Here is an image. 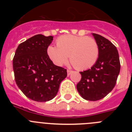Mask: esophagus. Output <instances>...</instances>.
I'll return each instance as SVG.
<instances>
[{"label": "esophagus", "mask_w": 132, "mask_h": 132, "mask_svg": "<svg viewBox=\"0 0 132 132\" xmlns=\"http://www.w3.org/2000/svg\"><path fill=\"white\" fill-rule=\"evenodd\" d=\"M67 75H68V76H69L72 73H73V71H71V70H69V69H67Z\"/></svg>", "instance_id": "1"}]
</instances>
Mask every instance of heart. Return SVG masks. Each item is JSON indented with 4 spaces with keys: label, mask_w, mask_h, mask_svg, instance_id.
<instances>
[{
    "label": "heart",
    "mask_w": 132,
    "mask_h": 132,
    "mask_svg": "<svg viewBox=\"0 0 132 132\" xmlns=\"http://www.w3.org/2000/svg\"><path fill=\"white\" fill-rule=\"evenodd\" d=\"M57 47L49 45L47 54L57 66L68 61L79 70H86L96 63L99 56V45L95 39L88 36L64 35L56 40Z\"/></svg>",
    "instance_id": "heart-1"
}]
</instances>
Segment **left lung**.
Listing matches in <instances>:
<instances>
[{
	"instance_id": "left-lung-1",
	"label": "left lung",
	"mask_w": 132,
	"mask_h": 132,
	"mask_svg": "<svg viewBox=\"0 0 132 132\" xmlns=\"http://www.w3.org/2000/svg\"><path fill=\"white\" fill-rule=\"evenodd\" d=\"M99 45V56L90 69L80 72L77 89L84 99L96 101L105 97L116 85L120 62L116 46L101 35L93 34Z\"/></svg>"
}]
</instances>
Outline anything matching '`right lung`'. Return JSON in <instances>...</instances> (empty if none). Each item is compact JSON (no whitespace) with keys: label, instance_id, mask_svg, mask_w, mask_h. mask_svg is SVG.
<instances>
[{"label":"right lung","instance_id":"obj_1","mask_svg":"<svg viewBox=\"0 0 132 132\" xmlns=\"http://www.w3.org/2000/svg\"><path fill=\"white\" fill-rule=\"evenodd\" d=\"M53 36L38 34L21 43L13 58L14 79L25 96L37 102L53 99L67 69L56 66L47 54Z\"/></svg>","mask_w":132,"mask_h":132}]
</instances>
